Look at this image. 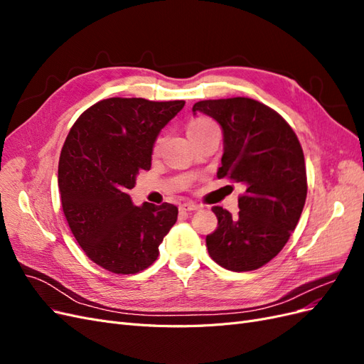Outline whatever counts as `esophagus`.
<instances>
[{
  "label": "esophagus",
  "mask_w": 364,
  "mask_h": 364,
  "mask_svg": "<svg viewBox=\"0 0 364 364\" xmlns=\"http://www.w3.org/2000/svg\"><path fill=\"white\" fill-rule=\"evenodd\" d=\"M179 209H181V213H193V211H197L199 206L194 205V203H182Z\"/></svg>",
  "instance_id": "34e87169"
}]
</instances>
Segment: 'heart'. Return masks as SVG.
Here are the masks:
<instances>
[{
    "label": "heart",
    "mask_w": 364,
    "mask_h": 364,
    "mask_svg": "<svg viewBox=\"0 0 364 364\" xmlns=\"http://www.w3.org/2000/svg\"><path fill=\"white\" fill-rule=\"evenodd\" d=\"M214 126H215V124L213 123V121H209V119H206V118H197V119L191 121L188 129H186V132H188V136L191 138L193 135L199 134V132H203V130H206V129H209V127H214ZM162 141H164L162 136L156 138L155 144H153V155H158V153H159L161 146H162Z\"/></svg>",
    "instance_id": "heart-1"
}]
</instances>
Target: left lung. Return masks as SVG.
I'll use <instances>...</instances> for the list:
<instances>
[{"instance_id":"8db88e82","label":"left lung","mask_w":364,"mask_h":364,"mask_svg":"<svg viewBox=\"0 0 364 364\" xmlns=\"http://www.w3.org/2000/svg\"><path fill=\"white\" fill-rule=\"evenodd\" d=\"M193 112L213 117L223 129L217 178L246 188L235 217L213 206L218 226L206 237L209 257L232 272L257 270L282 250L302 214L308 186L301 142L277 111L253 98L202 100Z\"/></svg>"}]
</instances>
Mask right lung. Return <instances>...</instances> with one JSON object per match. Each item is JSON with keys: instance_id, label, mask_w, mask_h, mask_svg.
Listing matches in <instances>:
<instances>
[{"instance_id": "add662e5", "label": "right lung", "mask_w": 364, "mask_h": 364, "mask_svg": "<svg viewBox=\"0 0 364 364\" xmlns=\"http://www.w3.org/2000/svg\"><path fill=\"white\" fill-rule=\"evenodd\" d=\"M183 100L112 97L87 107L65 139L59 193L77 243L97 266L134 274L158 259L159 245L178 220V208L132 205L136 174L151 167L161 129Z\"/></svg>"}]
</instances>
